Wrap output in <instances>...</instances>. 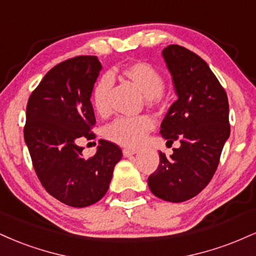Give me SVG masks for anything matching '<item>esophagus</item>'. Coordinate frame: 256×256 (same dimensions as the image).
<instances>
[{
	"mask_svg": "<svg viewBox=\"0 0 256 256\" xmlns=\"http://www.w3.org/2000/svg\"><path fill=\"white\" fill-rule=\"evenodd\" d=\"M137 152V150H134V149H124L122 150V154H124V156L126 158H130L132 155H134Z\"/></svg>",
	"mask_w": 256,
	"mask_h": 256,
	"instance_id": "34e87169",
	"label": "esophagus"
}]
</instances>
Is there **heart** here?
I'll list each match as a JSON object with an SVG mask.
<instances>
[{
    "label": "heart",
    "instance_id": "obj_1",
    "mask_svg": "<svg viewBox=\"0 0 256 256\" xmlns=\"http://www.w3.org/2000/svg\"><path fill=\"white\" fill-rule=\"evenodd\" d=\"M120 73L144 94L149 104L156 106L162 102L165 77L154 64L146 61H134L122 67ZM110 76L104 74L96 80L91 90V104L101 116H107L110 113ZM152 128L154 122L148 116L119 118L104 128V137L125 148H137L144 142Z\"/></svg>",
    "mask_w": 256,
    "mask_h": 256
}]
</instances>
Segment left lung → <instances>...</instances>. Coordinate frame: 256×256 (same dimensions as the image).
I'll return each instance as SVG.
<instances>
[{"instance_id":"1","label":"left lung","mask_w":256,"mask_h":256,"mask_svg":"<svg viewBox=\"0 0 256 256\" xmlns=\"http://www.w3.org/2000/svg\"><path fill=\"white\" fill-rule=\"evenodd\" d=\"M164 58L174 82L178 100L161 122L167 143L180 142L171 156L160 152V164L149 176L150 192L168 202H184L207 186L218 168L230 136L226 91L198 54L171 44Z\"/></svg>"}]
</instances>
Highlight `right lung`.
Segmentation results:
<instances>
[{
    "label": "right lung",
    "instance_id": "obj_1",
    "mask_svg": "<svg viewBox=\"0 0 256 256\" xmlns=\"http://www.w3.org/2000/svg\"><path fill=\"white\" fill-rule=\"evenodd\" d=\"M101 71L98 56L79 55L55 64L31 92L26 106L25 143L43 188L71 207H86L107 192L120 146L100 140L85 158L82 138H95L91 90Z\"/></svg>",
    "mask_w": 256,
    "mask_h": 256
}]
</instances>
